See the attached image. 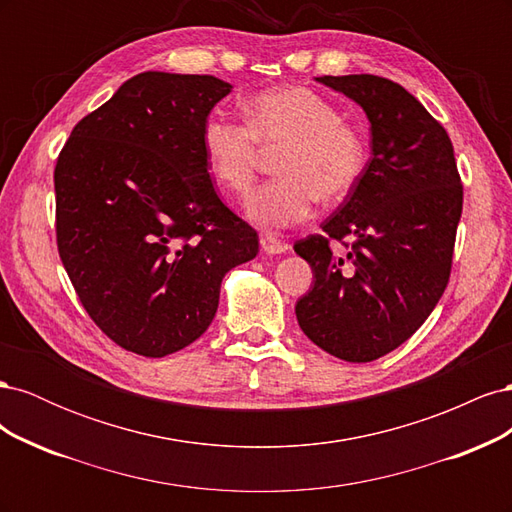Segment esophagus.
<instances>
[{"mask_svg": "<svg viewBox=\"0 0 512 512\" xmlns=\"http://www.w3.org/2000/svg\"><path fill=\"white\" fill-rule=\"evenodd\" d=\"M260 247L265 254H282L288 250L286 243H282L275 235H269V232L267 235H260Z\"/></svg>", "mask_w": 512, "mask_h": 512, "instance_id": "34e87169", "label": "esophagus"}]
</instances>
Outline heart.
I'll use <instances>...</instances> for the list:
<instances>
[{"mask_svg": "<svg viewBox=\"0 0 512 512\" xmlns=\"http://www.w3.org/2000/svg\"><path fill=\"white\" fill-rule=\"evenodd\" d=\"M245 121L211 113L200 145L211 179L245 196L260 168V149L282 147L277 177L247 200V215L265 228H286L312 218L318 198L339 200L361 181L367 141L359 126L318 91L284 85L260 91L243 104Z\"/></svg>", "mask_w": 512, "mask_h": 512, "instance_id": "obj_1", "label": "heart"}]
</instances>
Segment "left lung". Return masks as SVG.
I'll return each instance as SVG.
<instances>
[{"label":"left lung","instance_id":"left-lung-1","mask_svg":"<svg viewBox=\"0 0 512 512\" xmlns=\"http://www.w3.org/2000/svg\"><path fill=\"white\" fill-rule=\"evenodd\" d=\"M316 81L363 108L371 158L320 235L294 243L314 271V288L294 312L324 352L369 363L404 344L438 305L451 277L463 185L451 138L404 87L374 74ZM331 240L347 252L333 253Z\"/></svg>","mask_w":512,"mask_h":512}]
</instances>
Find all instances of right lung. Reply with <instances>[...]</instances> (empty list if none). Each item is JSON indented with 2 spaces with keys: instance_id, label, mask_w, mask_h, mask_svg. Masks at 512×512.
<instances>
[{
  "instance_id": "add662e5",
  "label": "right lung",
  "mask_w": 512,
  "mask_h": 512,
  "mask_svg": "<svg viewBox=\"0 0 512 512\" xmlns=\"http://www.w3.org/2000/svg\"><path fill=\"white\" fill-rule=\"evenodd\" d=\"M230 89L209 74H136L76 123L55 164L57 250L79 301L108 339L149 359L196 342L222 277L258 254L200 145Z\"/></svg>"
}]
</instances>
